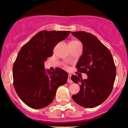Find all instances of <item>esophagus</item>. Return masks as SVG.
I'll use <instances>...</instances> for the list:
<instances>
[{
    "label": "esophagus",
    "mask_w": 128,
    "mask_h": 128,
    "mask_svg": "<svg viewBox=\"0 0 128 128\" xmlns=\"http://www.w3.org/2000/svg\"><path fill=\"white\" fill-rule=\"evenodd\" d=\"M70 77H71V75L70 74L68 75V83H72V81L71 78H70Z\"/></svg>",
    "instance_id": "esophagus-1"
}]
</instances>
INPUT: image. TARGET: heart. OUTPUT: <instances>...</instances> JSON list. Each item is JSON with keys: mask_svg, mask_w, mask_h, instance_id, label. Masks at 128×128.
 I'll list each match as a JSON object with an SVG mask.
<instances>
[{"mask_svg": "<svg viewBox=\"0 0 128 128\" xmlns=\"http://www.w3.org/2000/svg\"><path fill=\"white\" fill-rule=\"evenodd\" d=\"M80 42H78V41H76V40H71V41H70L69 42V46H72V47H73V46H77V45Z\"/></svg>", "mask_w": 128, "mask_h": 128, "instance_id": "obj_1", "label": "heart"}]
</instances>
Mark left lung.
<instances>
[{
  "mask_svg": "<svg viewBox=\"0 0 128 128\" xmlns=\"http://www.w3.org/2000/svg\"><path fill=\"white\" fill-rule=\"evenodd\" d=\"M83 44V53L76 68L87 75V79L72 76L74 83L80 84V91L72 95L77 104L92 108L100 105L109 96L115 80L116 66L110 50L95 36L85 32H72Z\"/></svg>",
  "mask_w": 128,
  "mask_h": 128,
  "instance_id": "1",
  "label": "left lung"
}]
</instances>
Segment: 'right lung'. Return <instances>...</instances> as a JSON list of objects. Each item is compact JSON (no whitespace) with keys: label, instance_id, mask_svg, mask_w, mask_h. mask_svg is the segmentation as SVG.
<instances>
[{"label":"right lung","instance_id":"obj_1","mask_svg":"<svg viewBox=\"0 0 128 128\" xmlns=\"http://www.w3.org/2000/svg\"><path fill=\"white\" fill-rule=\"evenodd\" d=\"M69 31H41L24 44L13 66L14 86L20 98L28 106L40 109L52 103L56 90L67 82L68 74L56 68L46 71L44 62L52 56L59 41Z\"/></svg>","mask_w":128,"mask_h":128}]
</instances>
